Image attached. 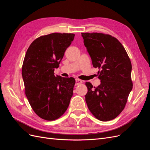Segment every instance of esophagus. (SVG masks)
I'll use <instances>...</instances> for the list:
<instances>
[{
    "instance_id": "1",
    "label": "esophagus",
    "mask_w": 150,
    "mask_h": 150,
    "mask_svg": "<svg viewBox=\"0 0 150 150\" xmlns=\"http://www.w3.org/2000/svg\"><path fill=\"white\" fill-rule=\"evenodd\" d=\"M81 83H83V81L82 80H81L79 79H76V86L79 85Z\"/></svg>"
}]
</instances>
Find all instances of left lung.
Instances as JSON below:
<instances>
[{"label": "left lung", "instance_id": "1", "mask_svg": "<svg viewBox=\"0 0 150 150\" xmlns=\"http://www.w3.org/2000/svg\"><path fill=\"white\" fill-rule=\"evenodd\" d=\"M93 67L99 71L98 87L86 83V102L91 112L102 121L115 119L124 110L133 88L131 62L116 38L103 33H81Z\"/></svg>", "mask_w": 150, "mask_h": 150}]
</instances>
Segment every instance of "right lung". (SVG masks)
Returning a JSON list of instances; mask_svg holds the SVG:
<instances>
[{
	"label": "right lung",
	"mask_w": 150,
	"mask_h": 150,
	"mask_svg": "<svg viewBox=\"0 0 150 150\" xmlns=\"http://www.w3.org/2000/svg\"><path fill=\"white\" fill-rule=\"evenodd\" d=\"M71 33L42 35L31 43L22 67L25 94L33 111L40 118L56 120L69 105L76 81L54 76L66 49L74 40Z\"/></svg>",
	"instance_id": "right-lung-1"
}]
</instances>
